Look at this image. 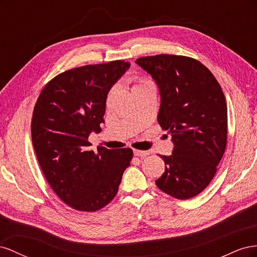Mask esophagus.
<instances>
[{"instance_id":"obj_1","label":"esophagus","mask_w":257,"mask_h":257,"mask_svg":"<svg viewBox=\"0 0 257 257\" xmlns=\"http://www.w3.org/2000/svg\"><path fill=\"white\" fill-rule=\"evenodd\" d=\"M134 154H135V156H138V157H141V158H143V157H145V156H148L150 153H149L148 151H140V150H134Z\"/></svg>"}]
</instances>
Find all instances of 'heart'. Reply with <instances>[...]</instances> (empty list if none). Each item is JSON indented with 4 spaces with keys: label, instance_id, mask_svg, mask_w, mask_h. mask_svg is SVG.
I'll return each mask as SVG.
<instances>
[{
    "label": "heart",
    "instance_id": "1",
    "mask_svg": "<svg viewBox=\"0 0 257 257\" xmlns=\"http://www.w3.org/2000/svg\"><path fill=\"white\" fill-rule=\"evenodd\" d=\"M133 80L135 82V85L133 87V90L138 89V88H142V87H145V86L153 85L149 79L143 78V77H135Z\"/></svg>",
    "mask_w": 257,
    "mask_h": 257
}]
</instances>
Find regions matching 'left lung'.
<instances>
[{
    "instance_id": "1",
    "label": "left lung",
    "mask_w": 257,
    "mask_h": 257,
    "mask_svg": "<svg viewBox=\"0 0 257 257\" xmlns=\"http://www.w3.org/2000/svg\"><path fill=\"white\" fill-rule=\"evenodd\" d=\"M136 63L152 75L160 92L157 120L169 130L172 155L156 180L164 193L189 199L206 188L217 170L227 142V105L222 88L208 68L177 55L142 57Z\"/></svg>"
}]
</instances>
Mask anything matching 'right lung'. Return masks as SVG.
I'll use <instances>...</instances> for the list:
<instances>
[{
    "instance_id": "right-lung-1",
    "label": "right lung",
    "mask_w": 257,
    "mask_h": 257,
    "mask_svg": "<svg viewBox=\"0 0 257 257\" xmlns=\"http://www.w3.org/2000/svg\"><path fill=\"white\" fill-rule=\"evenodd\" d=\"M130 67L115 60L60 73L46 84L36 101L32 144L50 187L69 207L94 212L118 192L131 149L90 151L88 137L104 123L108 90Z\"/></svg>"
}]
</instances>
